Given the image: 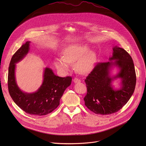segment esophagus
<instances>
[{
	"mask_svg": "<svg viewBox=\"0 0 146 146\" xmlns=\"http://www.w3.org/2000/svg\"><path fill=\"white\" fill-rule=\"evenodd\" d=\"M73 82H74V83H78V82H81V80H80V79L77 78H74V79H73Z\"/></svg>",
	"mask_w": 146,
	"mask_h": 146,
	"instance_id": "1",
	"label": "esophagus"
}]
</instances>
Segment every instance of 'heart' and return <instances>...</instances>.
<instances>
[{
  "instance_id": "b5f03b06",
  "label": "heart",
  "mask_w": 146,
  "mask_h": 146,
  "mask_svg": "<svg viewBox=\"0 0 146 146\" xmlns=\"http://www.w3.org/2000/svg\"><path fill=\"white\" fill-rule=\"evenodd\" d=\"M64 56L55 58L54 65L59 72L65 73L70 69L71 64L75 61L76 70L80 73L86 74L94 67L96 60V53L90 50L84 44H74L66 47L63 51Z\"/></svg>"
}]
</instances>
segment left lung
<instances>
[{"label": "left lung", "mask_w": 146, "mask_h": 146, "mask_svg": "<svg viewBox=\"0 0 146 146\" xmlns=\"http://www.w3.org/2000/svg\"><path fill=\"white\" fill-rule=\"evenodd\" d=\"M113 50L110 61L98 64L85 80L87 88L85 105L97 114L108 115L119 110L135 88L136 77L132 58L122 48L114 46ZM115 67L119 72L112 76L111 71ZM118 78L121 80L120 87L115 89L112 83Z\"/></svg>", "instance_id": "1"}]
</instances>
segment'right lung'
Instances as JSON below:
<instances>
[{
    "instance_id": "obj_1",
    "label": "right lung",
    "mask_w": 146,
    "mask_h": 146,
    "mask_svg": "<svg viewBox=\"0 0 146 146\" xmlns=\"http://www.w3.org/2000/svg\"><path fill=\"white\" fill-rule=\"evenodd\" d=\"M31 41H27L11 58L8 74L9 94L16 105L31 115H43L51 113L59 105L65 90L70 86L72 77L56 76L52 69L46 68L42 84L32 93L23 91L17 85L15 78L16 64L23 60L29 51Z\"/></svg>"
}]
</instances>
